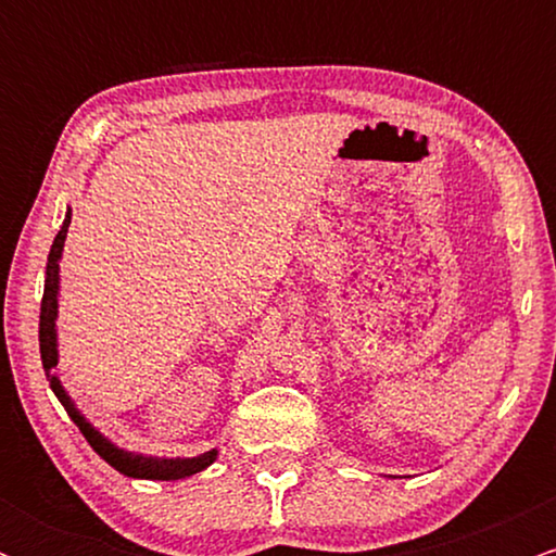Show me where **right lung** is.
Segmentation results:
<instances>
[{
  "label": "right lung",
  "instance_id": "obj_1",
  "mask_svg": "<svg viewBox=\"0 0 556 556\" xmlns=\"http://www.w3.org/2000/svg\"><path fill=\"white\" fill-rule=\"evenodd\" d=\"M70 216H73V212L67 208L62 229L56 232L52 251H49L47 279H43L41 321H38V344H41V363H43V371H47L49 387H52L56 400L62 402L67 416L73 418V424L78 426L83 437H86V442L93 446L96 455H99L101 460L110 463L112 468L119 470L123 476L151 478V481H177V478L201 473L203 468H208V465L216 460V450L203 452V455L198 457H149V455H136V452L119 450L117 444H112L104 433L93 429V426L83 418V413L75 407V402L70 400V394L65 392V387H62V381L52 374L56 361H60V355H56V295H60V258H62V248H65Z\"/></svg>",
  "mask_w": 556,
  "mask_h": 556
}]
</instances>
